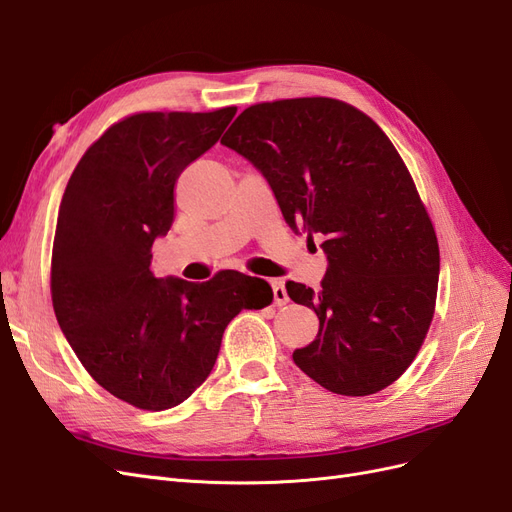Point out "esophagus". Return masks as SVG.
Wrapping results in <instances>:
<instances>
[{
    "instance_id": "esophagus-1",
    "label": "esophagus",
    "mask_w": 512,
    "mask_h": 512,
    "mask_svg": "<svg viewBox=\"0 0 512 512\" xmlns=\"http://www.w3.org/2000/svg\"><path fill=\"white\" fill-rule=\"evenodd\" d=\"M271 288H273V299H275V305H286L290 299H288V292H286V286L284 282L280 280H271Z\"/></svg>"
}]
</instances>
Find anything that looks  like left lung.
Returning a JSON list of instances; mask_svg holds the SVG:
<instances>
[{"mask_svg":"<svg viewBox=\"0 0 512 512\" xmlns=\"http://www.w3.org/2000/svg\"><path fill=\"white\" fill-rule=\"evenodd\" d=\"M222 145L267 179L292 232L324 237L320 290L286 284L320 320L294 363L337 395L386 389L423 344L440 275L436 232L389 136L346 102L294 98L245 108Z\"/></svg>","mask_w":512,"mask_h":512,"instance_id":"8db88e82","label":"left lung"}]
</instances>
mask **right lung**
<instances>
[{
	"instance_id": "obj_1",
	"label": "right lung",
	"mask_w": 512,
	"mask_h": 512,
	"mask_svg": "<svg viewBox=\"0 0 512 512\" xmlns=\"http://www.w3.org/2000/svg\"><path fill=\"white\" fill-rule=\"evenodd\" d=\"M235 113L123 119L85 151L61 198L51 262L59 329L102 389L141 410L188 399L211 374L228 322L273 301L265 280L239 271L203 284L151 271V245L175 222L179 175Z\"/></svg>"
}]
</instances>
